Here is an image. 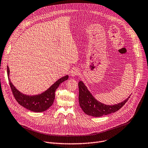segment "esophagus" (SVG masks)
<instances>
[{"label":"esophagus","instance_id":"34e87169","mask_svg":"<svg viewBox=\"0 0 148 148\" xmlns=\"http://www.w3.org/2000/svg\"><path fill=\"white\" fill-rule=\"evenodd\" d=\"M79 74V71L77 69H76V68L73 69L71 70V72H70V74H71V76L72 77H75V76L78 75Z\"/></svg>","mask_w":148,"mask_h":148}]
</instances>
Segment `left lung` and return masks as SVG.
I'll list each match as a JSON object with an SVG mask.
<instances>
[{
  "instance_id": "left-lung-1",
  "label": "left lung",
  "mask_w": 148,
  "mask_h": 148,
  "mask_svg": "<svg viewBox=\"0 0 148 148\" xmlns=\"http://www.w3.org/2000/svg\"><path fill=\"white\" fill-rule=\"evenodd\" d=\"M78 88L80 107L86 114L93 117H101L117 112L127 101L130 96L118 104L107 105L96 100L83 82L78 83Z\"/></svg>"
}]
</instances>
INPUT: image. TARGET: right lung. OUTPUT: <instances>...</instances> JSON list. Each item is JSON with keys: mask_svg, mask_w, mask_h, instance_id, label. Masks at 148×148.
I'll use <instances>...</instances> for the list:
<instances>
[{"mask_svg": "<svg viewBox=\"0 0 148 148\" xmlns=\"http://www.w3.org/2000/svg\"><path fill=\"white\" fill-rule=\"evenodd\" d=\"M7 73L9 84L16 100L24 108L36 113L45 112L49 108L55 99V91L59 86L68 79L69 77L68 75L62 77L41 94L28 95L19 91L13 84L9 77L10 70L8 66H7Z\"/></svg>", "mask_w": 148, "mask_h": 148, "instance_id": "add662e5", "label": "right lung"}]
</instances>
